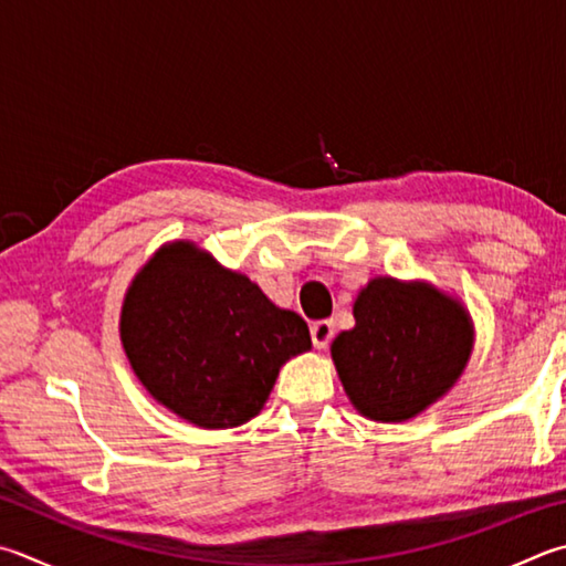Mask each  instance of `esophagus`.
Here are the masks:
<instances>
[{
	"label": "esophagus",
	"mask_w": 566,
	"mask_h": 566,
	"mask_svg": "<svg viewBox=\"0 0 566 566\" xmlns=\"http://www.w3.org/2000/svg\"><path fill=\"white\" fill-rule=\"evenodd\" d=\"M332 338H334V322L322 318V322L312 324V342L316 348H326Z\"/></svg>",
	"instance_id": "34e87169"
}]
</instances>
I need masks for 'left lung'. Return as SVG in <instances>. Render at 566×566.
I'll return each mask as SVG.
<instances>
[{"mask_svg": "<svg viewBox=\"0 0 566 566\" xmlns=\"http://www.w3.org/2000/svg\"><path fill=\"white\" fill-rule=\"evenodd\" d=\"M356 326L332 344L358 413L400 423L446 396L472 352V322L453 296L428 282L376 276L354 302Z\"/></svg>", "mask_w": 566, "mask_h": 566, "instance_id": "1", "label": "left lung"}]
</instances>
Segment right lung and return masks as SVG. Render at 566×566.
<instances>
[{
  "label": "right lung",
  "instance_id": "add662e5",
  "mask_svg": "<svg viewBox=\"0 0 566 566\" xmlns=\"http://www.w3.org/2000/svg\"><path fill=\"white\" fill-rule=\"evenodd\" d=\"M120 342L148 394L192 426L248 423L280 368L312 348L310 326L192 242H170L130 282Z\"/></svg>",
  "mask_w": 566,
  "mask_h": 566
}]
</instances>
